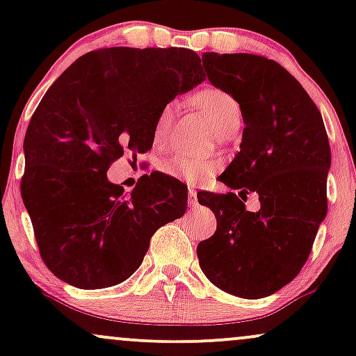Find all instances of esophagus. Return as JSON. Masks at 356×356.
I'll return each instance as SVG.
<instances>
[{
  "mask_svg": "<svg viewBox=\"0 0 356 356\" xmlns=\"http://www.w3.org/2000/svg\"><path fill=\"white\" fill-rule=\"evenodd\" d=\"M189 206L191 207L197 206V192H195L194 187H189Z\"/></svg>",
  "mask_w": 356,
  "mask_h": 356,
  "instance_id": "esophagus-1",
  "label": "esophagus"
}]
</instances>
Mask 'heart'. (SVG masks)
Wrapping results in <instances>:
<instances>
[{
	"mask_svg": "<svg viewBox=\"0 0 356 356\" xmlns=\"http://www.w3.org/2000/svg\"><path fill=\"white\" fill-rule=\"evenodd\" d=\"M195 104L201 108V112L209 118L214 129L219 134L227 132L231 127L239 125L243 120V110L238 100L232 99L229 93L222 92L218 88L204 90V92L195 95ZM175 113H177V104L175 102H167L161 107L155 118L154 125V138L162 142L169 134L170 127L174 124ZM164 172L170 177L182 179L191 184H195L202 179L209 177L218 170V162L209 161V159L191 157L186 154H177L174 157L167 159L162 165Z\"/></svg>",
	"mask_w": 356,
	"mask_h": 356,
	"instance_id": "b5f03b06",
	"label": "heart"
}]
</instances>
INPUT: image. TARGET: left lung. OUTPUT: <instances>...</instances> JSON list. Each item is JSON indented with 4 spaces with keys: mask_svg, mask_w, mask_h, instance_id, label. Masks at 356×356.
<instances>
[{
    "mask_svg": "<svg viewBox=\"0 0 356 356\" xmlns=\"http://www.w3.org/2000/svg\"><path fill=\"white\" fill-rule=\"evenodd\" d=\"M202 67L216 88L238 100L244 130L219 177L238 195H197L218 220L214 236L199 243V264L222 291L259 300L295 280L326 218L328 136L314 102L276 61L207 51ZM249 191L260 195L257 213L243 206Z\"/></svg>",
    "mask_w": 356,
    "mask_h": 356,
    "instance_id": "left-lung-1",
    "label": "left lung"
}]
</instances>
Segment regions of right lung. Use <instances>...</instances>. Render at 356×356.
<instances>
[{"mask_svg": "<svg viewBox=\"0 0 356 356\" xmlns=\"http://www.w3.org/2000/svg\"><path fill=\"white\" fill-rule=\"evenodd\" d=\"M204 81L187 48H102L48 88L24 136L22 197L48 269L80 289L115 286L137 271L150 238L182 218L187 187L165 174L132 192L110 164L152 149L159 110Z\"/></svg>", "mask_w": 356, "mask_h": 356, "instance_id": "1", "label": "right lung"}]
</instances>
